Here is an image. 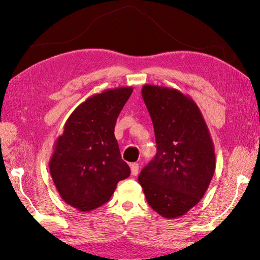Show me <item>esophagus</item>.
<instances>
[{"instance_id": "34e87169", "label": "esophagus", "mask_w": 260, "mask_h": 260, "mask_svg": "<svg viewBox=\"0 0 260 260\" xmlns=\"http://www.w3.org/2000/svg\"><path fill=\"white\" fill-rule=\"evenodd\" d=\"M130 168H131V174H133V176H137L138 172H139V165H138V163H131Z\"/></svg>"}]
</instances>
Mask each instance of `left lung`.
Instances as JSON below:
<instances>
[{
    "instance_id": "8db88e82",
    "label": "left lung",
    "mask_w": 260,
    "mask_h": 260,
    "mask_svg": "<svg viewBox=\"0 0 260 260\" xmlns=\"http://www.w3.org/2000/svg\"><path fill=\"white\" fill-rule=\"evenodd\" d=\"M156 155L138 176L153 210L168 219L198 204L215 174L216 157L208 126L192 99L178 90L144 85Z\"/></svg>"
}]
</instances>
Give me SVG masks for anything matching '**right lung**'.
Listing matches in <instances>:
<instances>
[{
  "mask_svg": "<svg viewBox=\"0 0 260 260\" xmlns=\"http://www.w3.org/2000/svg\"><path fill=\"white\" fill-rule=\"evenodd\" d=\"M133 88L94 94L68 117L50 160V174L63 201L90 211L111 199L120 180L130 176L114 127Z\"/></svg>",
  "mask_w": 260,
  "mask_h": 260,
  "instance_id": "right-lung-1",
  "label": "right lung"
}]
</instances>
